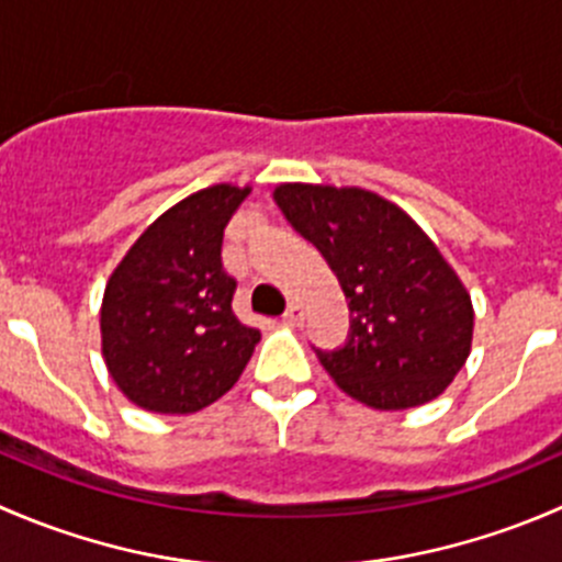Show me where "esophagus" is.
<instances>
[{
  "label": "esophagus",
  "mask_w": 562,
  "mask_h": 562,
  "mask_svg": "<svg viewBox=\"0 0 562 562\" xmlns=\"http://www.w3.org/2000/svg\"><path fill=\"white\" fill-rule=\"evenodd\" d=\"M282 321L288 323V326H302L304 323V307L299 302H293L291 307H288V313H285V317H282Z\"/></svg>",
  "instance_id": "1"
}]
</instances>
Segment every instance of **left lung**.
Returning a JSON list of instances; mask_svg holds the SVG:
<instances>
[{
	"mask_svg": "<svg viewBox=\"0 0 562 562\" xmlns=\"http://www.w3.org/2000/svg\"><path fill=\"white\" fill-rule=\"evenodd\" d=\"M288 223L321 249L350 310L345 348L317 350L356 402L407 411L443 394L473 342L468 288L411 214L361 187H274Z\"/></svg>",
	"mask_w": 562,
	"mask_h": 562,
	"instance_id": "left-lung-1",
	"label": "left lung"
}]
</instances>
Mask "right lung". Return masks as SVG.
<instances>
[{"instance_id":"obj_1","label":"right lung","mask_w":562,"mask_h":562,"mask_svg":"<svg viewBox=\"0 0 562 562\" xmlns=\"http://www.w3.org/2000/svg\"><path fill=\"white\" fill-rule=\"evenodd\" d=\"M249 187L212 184L162 212L108 277L100 337L108 375L133 405L184 416L245 372L260 331L234 313L223 231Z\"/></svg>"}]
</instances>
